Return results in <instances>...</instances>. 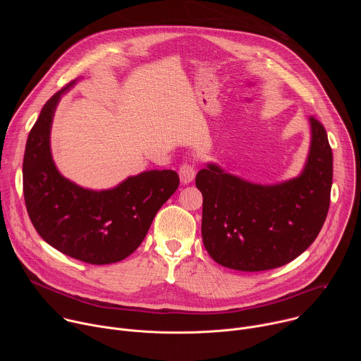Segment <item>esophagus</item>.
<instances>
[{"label":"esophagus","mask_w":361,"mask_h":361,"mask_svg":"<svg viewBox=\"0 0 361 361\" xmlns=\"http://www.w3.org/2000/svg\"><path fill=\"white\" fill-rule=\"evenodd\" d=\"M178 176H180V180L183 184H190L195 178V170L191 164L184 163V164H181V167L178 170Z\"/></svg>","instance_id":"34e87169"}]
</instances>
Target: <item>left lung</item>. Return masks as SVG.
I'll use <instances>...</instances> for the list:
<instances>
[{
	"label": "left lung",
	"instance_id": "1",
	"mask_svg": "<svg viewBox=\"0 0 361 361\" xmlns=\"http://www.w3.org/2000/svg\"><path fill=\"white\" fill-rule=\"evenodd\" d=\"M298 176L273 184L252 183L205 163L195 185L202 194L201 235L212 259L238 271L281 267L319 235L330 205L333 152L316 118Z\"/></svg>",
	"mask_w": 361,
	"mask_h": 361
}]
</instances>
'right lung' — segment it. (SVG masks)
<instances>
[{
	"mask_svg": "<svg viewBox=\"0 0 361 361\" xmlns=\"http://www.w3.org/2000/svg\"><path fill=\"white\" fill-rule=\"evenodd\" d=\"M78 81L45 102L28 134L24 198L32 226L51 247L88 264H111L138 248L180 178L173 170H147L107 190L85 188L66 178L51 152V127L61 97Z\"/></svg>",
	"mask_w": 361,
	"mask_h": 361,
	"instance_id": "1",
	"label": "right lung"
}]
</instances>
